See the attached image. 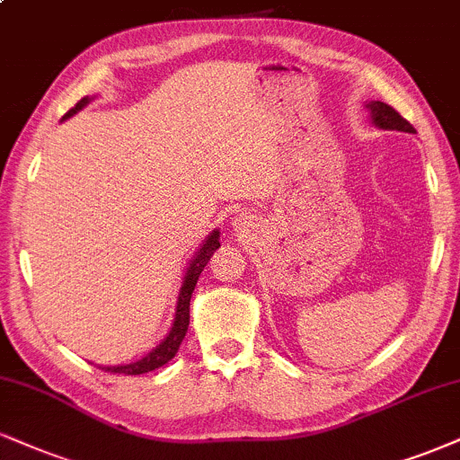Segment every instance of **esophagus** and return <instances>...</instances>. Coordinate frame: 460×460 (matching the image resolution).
<instances>
[{
    "mask_svg": "<svg viewBox=\"0 0 460 460\" xmlns=\"http://www.w3.org/2000/svg\"><path fill=\"white\" fill-rule=\"evenodd\" d=\"M235 229L237 231H246L248 229V223L244 218H235Z\"/></svg>",
    "mask_w": 460,
    "mask_h": 460,
    "instance_id": "34e87169",
    "label": "esophagus"
}]
</instances>
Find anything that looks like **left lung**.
Here are the masks:
<instances>
[{"instance_id": "obj_1", "label": "left lung", "mask_w": 460, "mask_h": 460, "mask_svg": "<svg viewBox=\"0 0 460 460\" xmlns=\"http://www.w3.org/2000/svg\"><path fill=\"white\" fill-rule=\"evenodd\" d=\"M368 111H370V118H373V124L379 126V128L384 130H401V132H416L409 121L402 118L398 111H394L390 107V104L385 102H379V101H373L367 104Z\"/></svg>"}]
</instances>
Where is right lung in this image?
<instances>
[{
	"label": "right lung",
	"mask_w": 460,
	"mask_h": 460,
	"mask_svg": "<svg viewBox=\"0 0 460 460\" xmlns=\"http://www.w3.org/2000/svg\"><path fill=\"white\" fill-rule=\"evenodd\" d=\"M90 102V98H81L79 102L72 107L68 113L64 115V119L72 118V115L76 113V111H81L85 104ZM218 229L212 231V234L208 235L206 244H203L199 251L195 252V257H192L190 265L186 268V274H184V280H181V289H180V296H177V306H175V317H173V325H171L167 339H164L156 349H152L147 353L146 358H141L139 362H132V364H124V367H101L104 370H109V373H121V375H143V373H149V370H156L163 367V364H167L171 358L175 356L177 349H180L181 341H184L186 332H188V323H190V297H192V291H195L197 287V280L199 276H201L203 268H206L209 259H212V254L216 252V248H220V242H218Z\"/></svg>",
	"instance_id": "right-lung-1"
}]
</instances>
